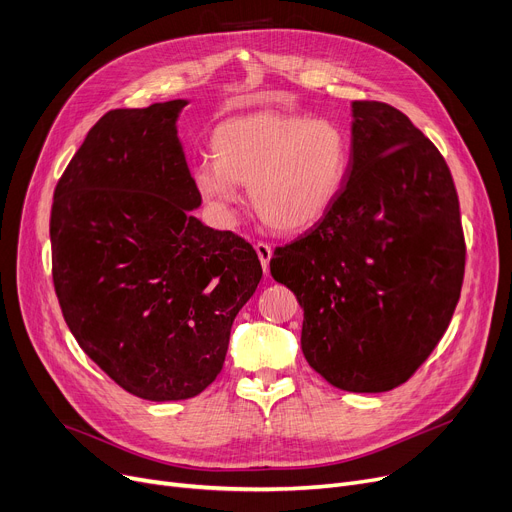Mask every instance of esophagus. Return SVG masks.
I'll use <instances>...</instances> for the list:
<instances>
[{
    "mask_svg": "<svg viewBox=\"0 0 512 512\" xmlns=\"http://www.w3.org/2000/svg\"><path fill=\"white\" fill-rule=\"evenodd\" d=\"M255 251H257V257H259V261H261V265H263V272L267 274L270 272V261H272V253H274V249H272V245H267V242H255Z\"/></svg>",
    "mask_w": 512,
    "mask_h": 512,
    "instance_id": "obj_1",
    "label": "esophagus"
}]
</instances>
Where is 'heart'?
Segmentation results:
<instances>
[{"label":"heart","instance_id":"b5f03b06","mask_svg":"<svg viewBox=\"0 0 512 512\" xmlns=\"http://www.w3.org/2000/svg\"><path fill=\"white\" fill-rule=\"evenodd\" d=\"M213 157L193 178L201 199L222 218L249 184L259 218L276 230H303L326 218L342 195L353 164L348 130L305 114H255L228 120L213 132Z\"/></svg>","mask_w":512,"mask_h":512}]
</instances>
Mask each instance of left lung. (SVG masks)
<instances>
[{"label":"left lung","instance_id":"8db88e82","mask_svg":"<svg viewBox=\"0 0 512 512\" xmlns=\"http://www.w3.org/2000/svg\"><path fill=\"white\" fill-rule=\"evenodd\" d=\"M336 205L270 261L305 311L307 363L334 388L405 384L444 336L465 278L459 195L438 147L396 107L353 103Z\"/></svg>","mask_w":512,"mask_h":512}]
</instances>
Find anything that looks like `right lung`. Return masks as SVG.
<instances>
[{
  "mask_svg": "<svg viewBox=\"0 0 512 512\" xmlns=\"http://www.w3.org/2000/svg\"><path fill=\"white\" fill-rule=\"evenodd\" d=\"M184 99L97 120L53 193L51 276L78 346L145 400L201 394L263 276L249 242L203 226L178 141Z\"/></svg>",
  "mask_w": 512,
  "mask_h": 512,
  "instance_id": "right-lung-1",
  "label": "right lung"
}]
</instances>
